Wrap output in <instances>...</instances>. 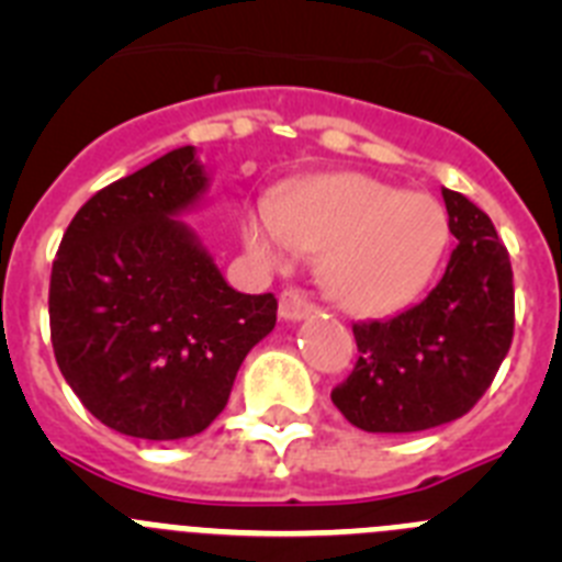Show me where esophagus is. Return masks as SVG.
Here are the masks:
<instances>
[{"label":"esophagus","mask_w":562,"mask_h":562,"mask_svg":"<svg viewBox=\"0 0 562 562\" xmlns=\"http://www.w3.org/2000/svg\"><path fill=\"white\" fill-rule=\"evenodd\" d=\"M312 312H315V306L304 295H297V292L286 290L278 297V315H281V321H301V317L312 315Z\"/></svg>","instance_id":"1"}]
</instances>
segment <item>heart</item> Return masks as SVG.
<instances>
[{
	"label": "heart",
	"mask_w": 562,
	"mask_h": 562,
	"mask_svg": "<svg viewBox=\"0 0 562 562\" xmlns=\"http://www.w3.org/2000/svg\"><path fill=\"white\" fill-rule=\"evenodd\" d=\"M448 213L428 193H408L360 173H331L297 186L278 207L247 213L245 241L267 265L290 250L326 252L324 284L357 315L408 306L439 267Z\"/></svg>",
	"instance_id": "heart-1"
}]
</instances>
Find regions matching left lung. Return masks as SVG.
<instances>
[{"label": "left lung", "mask_w": 562, "mask_h": 562, "mask_svg": "<svg viewBox=\"0 0 562 562\" xmlns=\"http://www.w3.org/2000/svg\"><path fill=\"white\" fill-rule=\"evenodd\" d=\"M456 250L422 304L355 324L357 366L331 391L346 419L369 434H416L459 419L490 389L515 329L509 252L495 225L441 188Z\"/></svg>", "instance_id": "left-lung-1"}]
</instances>
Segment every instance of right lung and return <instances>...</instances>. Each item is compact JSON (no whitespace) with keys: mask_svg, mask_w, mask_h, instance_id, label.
<instances>
[{"mask_svg":"<svg viewBox=\"0 0 562 562\" xmlns=\"http://www.w3.org/2000/svg\"><path fill=\"white\" fill-rule=\"evenodd\" d=\"M205 166L182 146L98 191L69 222L49 278V337L69 389L123 436H196L225 411L278 301L225 281L180 220L205 202Z\"/></svg>","mask_w":562,"mask_h":562,"instance_id":"add662e5","label":"right lung"}]
</instances>
